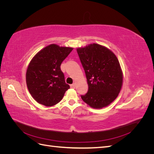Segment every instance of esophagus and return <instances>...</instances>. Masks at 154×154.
<instances>
[{"label":"esophagus","mask_w":154,"mask_h":154,"mask_svg":"<svg viewBox=\"0 0 154 154\" xmlns=\"http://www.w3.org/2000/svg\"><path fill=\"white\" fill-rule=\"evenodd\" d=\"M75 86H76V83H73V84L71 85V88H75Z\"/></svg>","instance_id":"esophagus-1"}]
</instances>
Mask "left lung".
Returning <instances> with one entry per match:
<instances>
[{
	"mask_svg": "<svg viewBox=\"0 0 154 154\" xmlns=\"http://www.w3.org/2000/svg\"><path fill=\"white\" fill-rule=\"evenodd\" d=\"M88 86L83 101L100 109L116 99L123 85V72L115 54L103 45L91 44L76 49Z\"/></svg>",
	"mask_w": 154,
	"mask_h": 154,
	"instance_id": "8db88e82",
	"label": "left lung"
}]
</instances>
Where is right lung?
I'll return each instance as SVG.
<instances>
[{
    "mask_svg": "<svg viewBox=\"0 0 154 154\" xmlns=\"http://www.w3.org/2000/svg\"><path fill=\"white\" fill-rule=\"evenodd\" d=\"M72 49L50 44L31 59L26 71V84L31 95L38 103L54 106L62 100L70 88L65 82L60 66Z\"/></svg>",
    "mask_w": 154,
    "mask_h": 154,
    "instance_id": "add662e5",
    "label": "right lung"
}]
</instances>
